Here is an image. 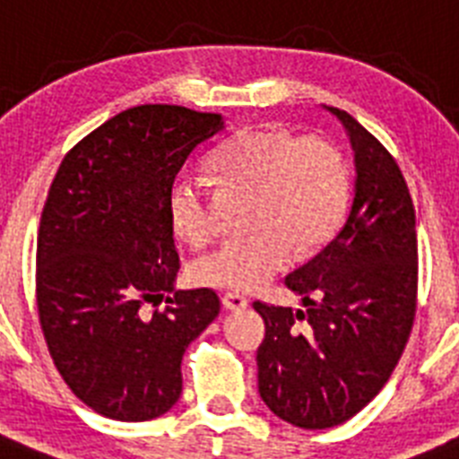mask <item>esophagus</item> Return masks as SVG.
<instances>
[{
    "label": "esophagus",
    "mask_w": 459,
    "mask_h": 459,
    "mask_svg": "<svg viewBox=\"0 0 459 459\" xmlns=\"http://www.w3.org/2000/svg\"><path fill=\"white\" fill-rule=\"evenodd\" d=\"M223 307H229V310H245L249 306L247 296L238 294V291H229V294H223L221 299Z\"/></svg>",
    "instance_id": "34e87169"
}]
</instances>
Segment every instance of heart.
Segmentation results:
<instances>
[{"label": "heart", "instance_id": "heart-1", "mask_svg": "<svg viewBox=\"0 0 459 459\" xmlns=\"http://www.w3.org/2000/svg\"><path fill=\"white\" fill-rule=\"evenodd\" d=\"M223 186L254 188L249 226L256 233L230 238L195 259L198 284L252 291L284 271L294 249L307 256L341 229L348 212V172L341 153L322 137H294L280 126L242 128L210 156ZM168 219L177 238L198 245L212 233L207 191L191 177L168 188Z\"/></svg>", "mask_w": 459, "mask_h": 459}]
</instances>
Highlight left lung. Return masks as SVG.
Listing matches in <instances>:
<instances>
[{
  "mask_svg": "<svg viewBox=\"0 0 459 459\" xmlns=\"http://www.w3.org/2000/svg\"><path fill=\"white\" fill-rule=\"evenodd\" d=\"M326 109L352 144V210L313 261L284 277L306 310L254 301L265 322L259 394L277 418L301 429L342 425L383 390L418 307V233L406 179L348 111Z\"/></svg>",
  "mask_w": 459,
  "mask_h": 459,
  "instance_id": "obj_1",
  "label": "left lung"
}]
</instances>
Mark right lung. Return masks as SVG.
I'll list each match as a JSON object with an SVG mask.
<instances>
[{
	"mask_svg": "<svg viewBox=\"0 0 459 459\" xmlns=\"http://www.w3.org/2000/svg\"><path fill=\"white\" fill-rule=\"evenodd\" d=\"M221 114L142 105L102 123L57 168L37 236V310L53 364L95 413L144 422L182 394V357L221 310L214 289L172 291L168 188ZM165 295L169 299L164 298ZM163 311L149 316L146 302Z\"/></svg>",
	"mask_w": 459,
	"mask_h": 459,
	"instance_id": "right-lung-1",
	"label": "right lung"
}]
</instances>
